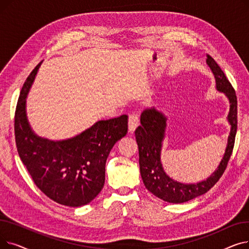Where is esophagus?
Listing matches in <instances>:
<instances>
[{
  "label": "esophagus",
  "instance_id": "34e87169",
  "mask_svg": "<svg viewBox=\"0 0 249 249\" xmlns=\"http://www.w3.org/2000/svg\"><path fill=\"white\" fill-rule=\"evenodd\" d=\"M139 125V117L137 114H132L129 117V121H128V130L130 133H133L135 131V129Z\"/></svg>",
  "mask_w": 249,
  "mask_h": 249
}]
</instances>
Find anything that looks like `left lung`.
Listing matches in <instances>:
<instances>
[{"label":"left lung","instance_id":"obj_1","mask_svg":"<svg viewBox=\"0 0 249 249\" xmlns=\"http://www.w3.org/2000/svg\"><path fill=\"white\" fill-rule=\"evenodd\" d=\"M206 62L214 74L217 90L223 93L230 104L227 116L230 124V133L225 153L216 171L210 177L197 184H182L166 175L162 167L160 154L165 137L167 118L154 107L142 112L140 116L141 125L135 130L143 184L150 193L168 203H185L207 193L223 175L232 154L235 135L237 131V98L233 87L217 62L209 54H207Z\"/></svg>","mask_w":249,"mask_h":249}]
</instances>
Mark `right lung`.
I'll return each instance as SVG.
<instances>
[{
	"label": "right lung",
	"instance_id": "obj_1",
	"mask_svg": "<svg viewBox=\"0 0 249 249\" xmlns=\"http://www.w3.org/2000/svg\"><path fill=\"white\" fill-rule=\"evenodd\" d=\"M42 61L21 89L15 112V138L20 159L35 185L54 202L81 207L93 201L105 184V166L115 143L127 134L128 116L101 120L65 140L34 133L26 114V98Z\"/></svg>",
	"mask_w": 249,
	"mask_h": 249
}]
</instances>
